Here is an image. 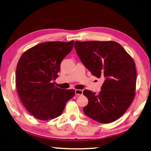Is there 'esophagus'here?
Wrapping results in <instances>:
<instances>
[{
  "label": "esophagus",
  "instance_id": "obj_1",
  "mask_svg": "<svg viewBox=\"0 0 151 151\" xmlns=\"http://www.w3.org/2000/svg\"><path fill=\"white\" fill-rule=\"evenodd\" d=\"M83 91L81 90H75V94L76 96H82Z\"/></svg>",
  "mask_w": 151,
  "mask_h": 151
}]
</instances>
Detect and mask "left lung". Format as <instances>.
Segmentation results:
<instances>
[{
    "instance_id": "left-lung-1",
    "label": "left lung",
    "mask_w": 151,
    "mask_h": 151,
    "mask_svg": "<svg viewBox=\"0 0 151 151\" xmlns=\"http://www.w3.org/2000/svg\"><path fill=\"white\" fill-rule=\"evenodd\" d=\"M75 48L92 75L105 79L98 94L84 90L88 99L84 113L101 124L119 119L135 95L137 73L133 58L114 41H75Z\"/></svg>"
}]
</instances>
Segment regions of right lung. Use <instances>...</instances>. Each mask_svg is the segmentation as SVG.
I'll return each instance as SVG.
<instances>
[{
  "label": "right lung",
  "instance_id": "right-lung-1",
  "mask_svg": "<svg viewBox=\"0 0 151 151\" xmlns=\"http://www.w3.org/2000/svg\"><path fill=\"white\" fill-rule=\"evenodd\" d=\"M74 41H53L28 49L16 67V84L18 96L29 113L41 120L60 116L67 102L75 96L74 90L55 86L63 58L71 51Z\"/></svg>",
  "mask_w": 151,
  "mask_h": 151
}]
</instances>
